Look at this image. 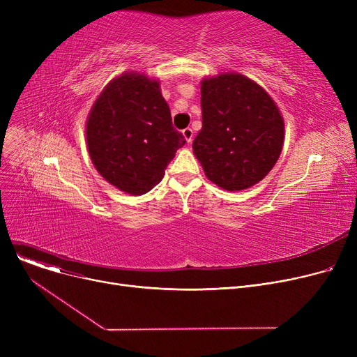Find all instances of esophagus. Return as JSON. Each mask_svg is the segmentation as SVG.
I'll use <instances>...</instances> for the list:
<instances>
[{
  "label": "esophagus",
  "instance_id": "esophagus-1",
  "mask_svg": "<svg viewBox=\"0 0 357 357\" xmlns=\"http://www.w3.org/2000/svg\"><path fill=\"white\" fill-rule=\"evenodd\" d=\"M182 136H183V139L186 140V143L188 144H191L192 143V139H194V131H192V128H185V130H182Z\"/></svg>",
  "mask_w": 357,
  "mask_h": 357
}]
</instances>
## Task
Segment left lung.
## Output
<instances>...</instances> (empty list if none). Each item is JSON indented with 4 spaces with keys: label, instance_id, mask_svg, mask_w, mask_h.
<instances>
[{
    "label": "left lung",
    "instance_id": "obj_1",
    "mask_svg": "<svg viewBox=\"0 0 357 357\" xmlns=\"http://www.w3.org/2000/svg\"><path fill=\"white\" fill-rule=\"evenodd\" d=\"M202 128L192 143L204 174L226 191L248 190L278 162L285 139L276 102L237 72L201 81Z\"/></svg>",
    "mask_w": 357,
    "mask_h": 357
}]
</instances>
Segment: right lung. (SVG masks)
<instances>
[{
  "mask_svg": "<svg viewBox=\"0 0 357 357\" xmlns=\"http://www.w3.org/2000/svg\"><path fill=\"white\" fill-rule=\"evenodd\" d=\"M85 135L98 174L135 197L153 190L185 144L159 79L139 72H124L105 85L86 117Z\"/></svg>",
  "mask_w": 357,
  "mask_h": 357,
  "instance_id": "add662e5",
  "label": "right lung"
}]
</instances>
